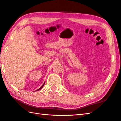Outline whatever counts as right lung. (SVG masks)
<instances>
[{
    "mask_svg": "<svg viewBox=\"0 0 121 121\" xmlns=\"http://www.w3.org/2000/svg\"><path fill=\"white\" fill-rule=\"evenodd\" d=\"M45 82L43 83V85H42V86H41V87H40V88H39L38 89H37V90H36V91H39V90H40V89H41L42 88H43V87L44 86V84H45Z\"/></svg>",
    "mask_w": 121,
    "mask_h": 121,
    "instance_id": "add662e5",
    "label": "right lung"
}]
</instances>
